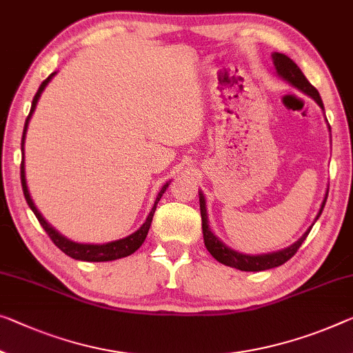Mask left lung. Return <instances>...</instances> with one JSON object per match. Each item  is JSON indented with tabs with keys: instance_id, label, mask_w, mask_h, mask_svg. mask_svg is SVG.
<instances>
[{
	"instance_id": "obj_1",
	"label": "left lung",
	"mask_w": 353,
	"mask_h": 353,
	"mask_svg": "<svg viewBox=\"0 0 353 353\" xmlns=\"http://www.w3.org/2000/svg\"><path fill=\"white\" fill-rule=\"evenodd\" d=\"M271 57H273L276 72H278L281 77L285 79L287 82H290L294 86H296V88L305 91L306 94L311 96L312 99L323 108V102L321 99V94H319V91L307 82V79L305 77V74L301 72V69L298 68L289 57L283 55V53H273ZM327 197H328V194L325 195L321 211H319L316 219H319V216L322 214L325 202H327ZM200 214H202L203 241H205V246H207V249H208V252L216 260H218V262L227 265V267H232V268H236V270H241V271H263V270H270V268L279 267V265L285 263L287 260L295 256L296 251L301 246V243L306 240L309 232H311V229H309L305 233V235H303L300 240L295 243V245H292L290 248L284 249V251H279V252H274V254H265V256H243V254H238L235 251H232V249L225 248L218 240V238L214 236V233L210 230L207 208H205V199H203L202 194H200Z\"/></svg>"
}]
</instances>
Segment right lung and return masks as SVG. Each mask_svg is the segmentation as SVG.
<instances>
[{
    "mask_svg": "<svg viewBox=\"0 0 353 353\" xmlns=\"http://www.w3.org/2000/svg\"><path fill=\"white\" fill-rule=\"evenodd\" d=\"M55 75V72L48 75V77L44 80V82L41 83L39 90H37V93L32 97V104H31V110H30V115L26 118L25 121V128H23V135H21V150H23V143H25V134H26V128H28V121H30V117L31 113L34 112L36 104H37V99H39V96L44 88L47 86V83L50 82V79ZM20 178H21V189H23V195L26 199V203H28V207L32 210V213L36 214L37 221H39V224L42 225V229L47 232V235L50 236V240L55 243V246H58L61 251L66 254V256L72 257L75 260H85V262H108V260H115V259H121V257H128L131 256L132 252L137 251V249L142 246V243L145 241L146 235H148V230H150V225H151V221H153V214L156 211V205L162 197V194L167 189L169 184H164L162 189L158 194V197H156V202L153 205V208H151L148 218L143 222V225L140 227L137 232H134L132 235H129L126 238H123V240H118V241H112V243H107V245H79V243H74V241H69L68 238H64L63 235H59V233L53 229V227L48 224V222L42 218V214L37 211V208L34 207V203H32V200L30 197V192H28V188H26V180H25V167H23V159H21V164H20Z\"/></svg>",
    "mask_w": 353,
    "mask_h": 353,
    "instance_id": "add662e5",
    "label": "right lung"
}]
</instances>
